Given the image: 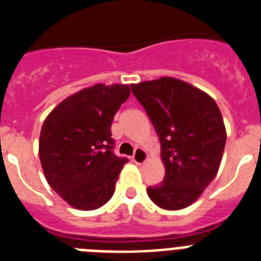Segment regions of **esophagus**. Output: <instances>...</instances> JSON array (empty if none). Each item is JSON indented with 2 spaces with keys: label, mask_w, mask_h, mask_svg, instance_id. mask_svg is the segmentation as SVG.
<instances>
[{
  "label": "esophagus",
  "mask_w": 261,
  "mask_h": 261,
  "mask_svg": "<svg viewBox=\"0 0 261 261\" xmlns=\"http://www.w3.org/2000/svg\"><path fill=\"white\" fill-rule=\"evenodd\" d=\"M133 161H134L137 165H142L147 161V153L143 150L142 147H137L133 154Z\"/></svg>",
  "instance_id": "esophagus-1"
}]
</instances>
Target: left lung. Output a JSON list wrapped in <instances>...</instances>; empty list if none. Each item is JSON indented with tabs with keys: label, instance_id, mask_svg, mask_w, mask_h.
<instances>
[{
	"label": "left lung",
	"instance_id": "8db88e82",
	"mask_svg": "<svg viewBox=\"0 0 261 261\" xmlns=\"http://www.w3.org/2000/svg\"><path fill=\"white\" fill-rule=\"evenodd\" d=\"M161 143L165 177L147 195L165 210H181L202 195L219 169L226 130L217 102L173 77L133 84Z\"/></svg>",
	"mask_w": 261,
	"mask_h": 261
}]
</instances>
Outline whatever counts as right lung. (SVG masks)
<instances>
[{
  "mask_svg": "<svg viewBox=\"0 0 261 261\" xmlns=\"http://www.w3.org/2000/svg\"><path fill=\"white\" fill-rule=\"evenodd\" d=\"M128 96V85L96 84L59 102L43 123V172L51 188L74 208L96 210L114 195L128 160L115 155L111 124Z\"/></svg>",
  "mask_w": 261,
  "mask_h": 261,
  "instance_id": "right-lung-1",
  "label": "right lung"
}]
</instances>
